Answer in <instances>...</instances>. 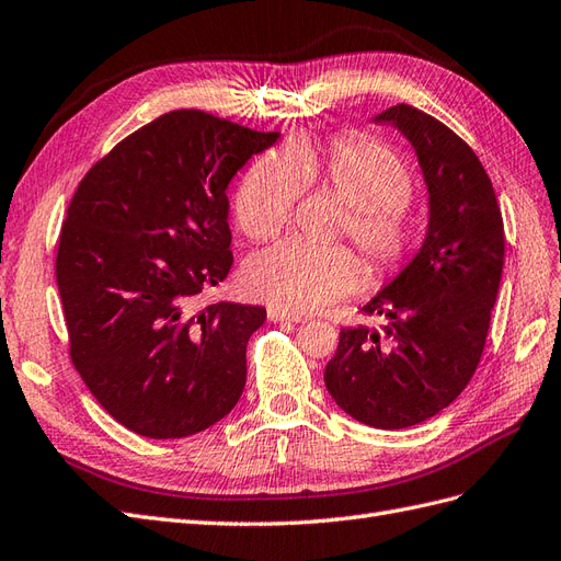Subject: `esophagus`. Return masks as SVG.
Here are the masks:
<instances>
[{"label":"esophagus","instance_id":"esophagus-1","mask_svg":"<svg viewBox=\"0 0 561 561\" xmlns=\"http://www.w3.org/2000/svg\"><path fill=\"white\" fill-rule=\"evenodd\" d=\"M267 319L270 322H302V317L298 312H291V310H284V308H277V306H270L267 308Z\"/></svg>","mask_w":561,"mask_h":561}]
</instances>
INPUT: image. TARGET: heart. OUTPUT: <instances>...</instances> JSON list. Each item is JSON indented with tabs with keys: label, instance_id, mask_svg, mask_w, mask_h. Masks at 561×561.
Here are the masks:
<instances>
[{
	"label": "heart",
	"instance_id": "b5f03b06",
	"mask_svg": "<svg viewBox=\"0 0 561 561\" xmlns=\"http://www.w3.org/2000/svg\"><path fill=\"white\" fill-rule=\"evenodd\" d=\"M322 183L345 204L341 232L362 251L371 284H386L411 259L415 226L409 214L413 181L402 157L364 136L333 138L324 152L310 146L263 154L237 190L234 216L255 242L277 237L308 185ZM255 298L286 310H317L350 294L362 279L357 255L341 244L286 239L255 253L244 267Z\"/></svg>",
	"mask_w": 561,
	"mask_h": 561
}]
</instances>
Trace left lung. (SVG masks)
Instances as JSON below:
<instances>
[{
    "label": "left lung",
    "instance_id": "1",
    "mask_svg": "<svg viewBox=\"0 0 561 561\" xmlns=\"http://www.w3.org/2000/svg\"><path fill=\"white\" fill-rule=\"evenodd\" d=\"M376 122L394 124L419 154L430 226L415 259L362 308L386 317L382 331L341 329L324 382L355 421L402 430L449 407L482 359L505 230L482 162L449 126L407 103Z\"/></svg>",
    "mask_w": 561,
    "mask_h": 561
}]
</instances>
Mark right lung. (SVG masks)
I'll use <instances>...</instances> for the list:
<instances>
[{"label": "right lung", "mask_w": 561, "mask_h": 561, "mask_svg": "<svg viewBox=\"0 0 561 561\" xmlns=\"http://www.w3.org/2000/svg\"><path fill=\"white\" fill-rule=\"evenodd\" d=\"M277 138L173 110L119 140L75 190L56 255L70 359L136 435H197L242 397L265 308L192 300L232 267L228 183Z\"/></svg>", "instance_id": "1"}]
</instances>
